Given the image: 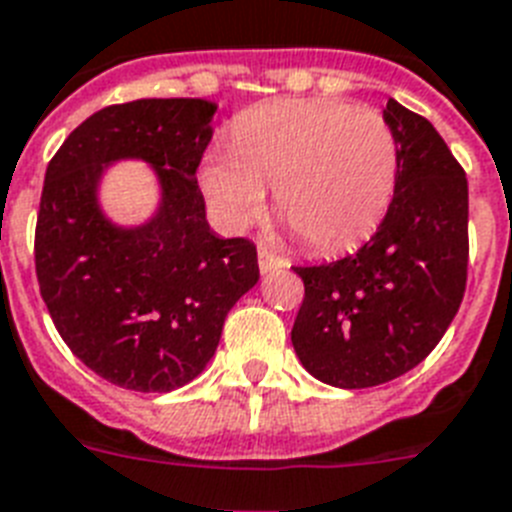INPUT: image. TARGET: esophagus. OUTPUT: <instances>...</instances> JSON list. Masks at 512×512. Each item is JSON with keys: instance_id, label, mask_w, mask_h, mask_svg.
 <instances>
[{"instance_id": "34e87169", "label": "esophagus", "mask_w": 512, "mask_h": 512, "mask_svg": "<svg viewBox=\"0 0 512 512\" xmlns=\"http://www.w3.org/2000/svg\"><path fill=\"white\" fill-rule=\"evenodd\" d=\"M282 266H287V261L282 259L280 253H274L272 248H266V246L259 248V269H261V274L274 272V269H282Z\"/></svg>"}]
</instances>
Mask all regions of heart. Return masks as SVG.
<instances>
[{
	"label": "heart",
	"instance_id": "obj_1",
	"mask_svg": "<svg viewBox=\"0 0 512 512\" xmlns=\"http://www.w3.org/2000/svg\"><path fill=\"white\" fill-rule=\"evenodd\" d=\"M201 190L225 230L261 217L266 185L308 248L356 246L384 217L398 183V138L384 114L329 99H282L240 114L232 146L206 154Z\"/></svg>",
	"mask_w": 512,
	"mask_h": 512
}]
</instances>
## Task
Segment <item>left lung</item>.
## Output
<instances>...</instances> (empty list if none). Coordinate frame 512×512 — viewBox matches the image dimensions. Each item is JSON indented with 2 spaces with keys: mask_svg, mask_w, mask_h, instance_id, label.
<instances>
[{
  "mask_svg": "<svg viewBox=\"0 0 512 512\" xmlns=\"http://www.w3.org/2000/svg\"><path fill=\"white\" fill-rule=\"evenodd\" d=\"M398 183L356 253L293 266L303 280L293 348L319 382L363 390L424 361L458 314L468 277V180L421 114L387 101Z\"/></svg>",
  "mask_w": 512,
  "mask_h": 512,
  "instance_id": "left-lung-1",
  "label": "left lung"
}]
</instances>
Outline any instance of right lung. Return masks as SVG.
Instances as JSON below:
<instances>
[{
	"instance_id": "obj_1",
	"label": "right lung",
	"mask_w": 512,
	"mask_h": 512,
	"mask_svg": "<svg viewBox=\"0 0 512 512\" xmlns=\"http://www.w3.org/2000/svg\"><path fill=\"white\" fill-rule=\"evenodd\" d=\"M217 107L206 99H138L80 122L46 167L36 222V277L59 337L101 379L172 392L206 369L225 316L259 282L256 246L206 222L196 170ZM141 158L163 198L141 228L112 226L98 180Z\"/></svg>"
}]
</instances>
